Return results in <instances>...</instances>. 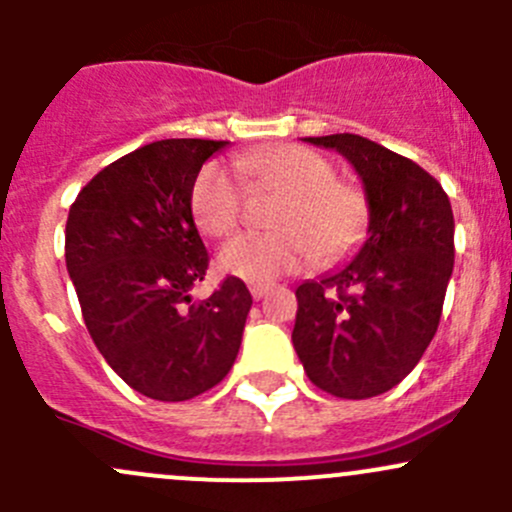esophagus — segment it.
Returning a JSON list of instances; mask_svg holds the SVG:
<instances>
[{
    "label": "esophagus",
    "mask_w": 512,
    "mask_h": 512,
    "mask_svg": "<svg viewBox=\"0 0 512 512\" xmlns=\"http://www.w3.org/2000/svg\"><path fill=\"white\" fill-rule=\"evenodd\" d=\"M270 289H272V285H267V282H252L250 294H252V299H262L267 292H270Z\"/></svg>",
    "instance_id": "1"
}]
</instances>
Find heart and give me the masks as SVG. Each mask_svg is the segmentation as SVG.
Segmentation results:
<instances>
[{
	"label": "heart",
	"instance_id": "1",
	"mask_svg": "<svg viewBox=\"0 0 512 512\" xmlns=\"http://www.w3.org/2000/svg\"><path fill=\"white\" fill-rule=\"evenodd\" d=\"M237 170L257 190L280 193L272 232H247L220 250V270L247 282H270L287 272L349 255L369 227V200L337 178L332 160L304 146H277L242 153ZM242 195L235 175L220 163L198 173L190 193L195 225L210 237H225L240 225Z\"/></svg>",
	"mask_w": 512,
	"mask_h": 512
}]
</instances>
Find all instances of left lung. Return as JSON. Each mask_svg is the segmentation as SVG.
<instances>
[{"mask_svg":"<svg viewBox=\"0 0 512 512\" xmlns=\"http://www.w3.org/2000/svg\"><path fill=\"white\" fill-rule=\"evenodd\" d=\"M354 165L369 237L352 260L297 287L292 344L309 381L339 399H371L411 374L441 322L453 272V210L414 160L354 133L304 138Z\"/></svg>","mask_w":512,"mask_h":512,"instance_id":"8db88e82","label":"left lung"}]
</instances>
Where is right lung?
<instances>
[{
  "label": "right lung",
  "mask_w": 512,
  "mask_h": 512,
  "mask_svg": "<svg viewBox=\"0 0 512 512\" xmlns=\"http://www.w3.org/2000/svg\"><path fill=\"white\" fill-rule=\"evenodd\" d=\"M227 141L168 138L113 160L81 188L66 220V270L91 339L138 394L188 401L225 379L252 307L240 277L208 299L190 193Z\"/></svg>",
  "instance_id": "add662e5"
}]
</instances>
